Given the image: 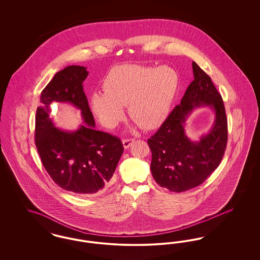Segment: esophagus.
Segmentation results:
<instances>
[{"mask_svg":"<svg viewBox=\"0 0 260 260\" xmlns=\"http://www.w3.org/2000/svg\"><path fill=\"white\" fill-rule=\"evenodd\" d=\"M134 141H135V139H133V138H125L123 140V145H124V149H127L133 143H134Z\"/></svg>","mask_w":260,"mask_h":260,"instance_id":"34e87169","label":"esophagus"}]
</instances>
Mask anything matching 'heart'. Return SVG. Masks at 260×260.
Returning <instances> with one entry per match:
<instances>
[{
	"mask_svg": "<svg viewBox=\"0 0 260 260\" xmlns=\"http://www.w3.org/2000/svg\"><path fill=\"white\" fill-rule=\"evenodd\" d=\"M103 92L89 98V107L99 123L113 128L124 116L145 129L160 126L167 119L178 87V75L169 66L123 64L113 67L103 80Z\"/></svg>",
	"mask_w": 260,
	"mask_h": 260,
	"instance_id": "1",
	"label": "heart"
}]
</instances>
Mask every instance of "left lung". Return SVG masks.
<instances>
[{
  "label": "left lung",
  "mask_w": 260,
  "mask_h": 260,
  "mask_svg": "<svg viewBox=\"0 0 260 260\" xmlns=\"http://www.w3.org/2000/svg\"><path fill=\"white\" fill-rule=\"evenodd\" d=\"M194 80L180 104L175 106L158 132L148 139L151 173L156 182L173 192H184L202 184L220 164L227 144V118L222 98L196 62ZM209 106L215 123L209 134L192 142L185 134V121L193 109Z\"/></svg>",
  "instance_id": "left-lung-1"
}]
</instances>
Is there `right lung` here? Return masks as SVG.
Here are the masks:
<instances>
[{
  "mask_svg": "<svg viewBox=\"0 0 260 260\" xmlns=\"http://www.w3.org/2000/svg\"><path fill=\"white\" fill-rule=\"evenodd\" d=\"M84 66L71 65L57 72L41 93L36 112L35 142L46 171L62 189L77 195L102 193L108 186L124 152L117 136L94 128L83 82ZM70 103L81 111L85 123L76 131L56 128L48 116L50 104Z\"/></svg>",
  "mask_w": 260,
  "mask_h": 260,
  "instance_id": "1",
  "label": "right lung"
}]
</instances>
